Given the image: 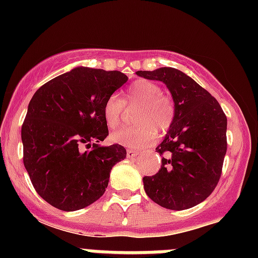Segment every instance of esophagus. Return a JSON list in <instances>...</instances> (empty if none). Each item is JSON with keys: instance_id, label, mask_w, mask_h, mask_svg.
<instances>
[{"instance_id": "obj_1", "label": "esophagus", "mask_w": 258, "mask_h": 258, "mask_svg": "<svg viewBox=\"0 0 258 258\" xmlns=\"http://www.w3.org/2000/svg\"><path fill=\"white\" fill-rule=\"evenodd\" d=\"M137 155H140V151L127 150V158H134V157H136Z\"/></svg>"}]
</instances>
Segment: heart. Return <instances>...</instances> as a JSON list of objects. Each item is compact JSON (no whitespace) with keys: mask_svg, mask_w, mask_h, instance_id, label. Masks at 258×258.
Wrapping results in <instances>:
<instances>
[{"mask_svg":"<svg viewBox=\"0 0 258 258\" xmlns=\"http://www.w3.org/2000/svg\"><path fill=\"white\" fill-rule=\"evenodd\" d=\"M124 103L122 104L121 102ZM124 106H137L134 114V126L123 127L111 135L114 144L127 147H142L156 140L157 131L165 132L175 118V105L162 88L151 81H137L127 90L122 101L116 95L110 96L103 105V118L110 130H114L121 122Z\"/></svg>","mask_w":258,"mask_h":258,"instance_id":"b5f03b06","label":"heart"}]
</instances>
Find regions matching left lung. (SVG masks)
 I'll list each match as a JSON object with an SVG mask.
<instances>
[{
    "label": "left lung",
    "mask_w": 258,
    "mask_h": 258,
    "mask_svg": "<svg viewBox=\"0 0 258 258\" xmlns=\"http://www.w3.org/2000/svg\"><path fill=\"white\" fill-rule=\"evenodd\" d=\"M136 75L165 83L175 103L172 124L156 147L163 155L161 170L145 176V192L165 209H191L212 194L221 177L227 151L226 114L210 92L179 70L161 67Z\"/></svg>",
    "instance_id": "1"
}]
</instances>
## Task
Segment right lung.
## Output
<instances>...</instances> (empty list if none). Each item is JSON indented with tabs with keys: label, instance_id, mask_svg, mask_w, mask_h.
Segmentation results:
<instances>
[{
	"label": "right lung",
	"instance_id": "right-lung-1",
	"mask_svg": "<svg viewBox=\"0 0 258 258\" xmlns=\"http://www.w3.org/2000/svg\"><path fill=\"white\" fill-rule=\"evenodd\" d=\"M127 80L119 71L81 66L32 96L21 130L23 165L36 192L51 206L77 211L105 194L111 170L126 158V148L100 145L108 136L102 110Z\"/></svg>",
	"mask_w": 258,
	"mask_h": 258
}]
</instances>
